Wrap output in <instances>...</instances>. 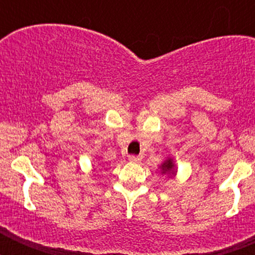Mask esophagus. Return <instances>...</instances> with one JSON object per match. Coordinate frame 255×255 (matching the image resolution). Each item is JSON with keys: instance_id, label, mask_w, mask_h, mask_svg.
Returning <instances> with one entry per match:
<instances>
[{"instance_id": "34e87169", "label": "esophagus", "mask_w": 255, "mask_h": 255, "mask_svg": "<svg viewBox=\"0 0 255 255\" xmlns=\"http://www.w3.org/2000/svg\"><path fill=\"white\" fill-rule=\"evenodd\" d=\"M129 161L132 162V163H140L141 158H140V157H139V155L131 154V155H129Z\"/></svg>"}]
</instances>
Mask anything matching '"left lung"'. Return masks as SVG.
Here are the masks:
<instances>
[{"mask_svg":"<svg viewBox=\"0 0 255 255\" xmlns=\"http://www.w3.org/2000/svg\"><path fill=\"white\" fill-rule=\"evenodd\" d=\"M162 171H163V173H173V163L171 159H167L162 164Z\"/></svg>","mask_w":255,"mask_h":255,"instance_id":"left-lung-1","label":"left lung"}]
</instances>
